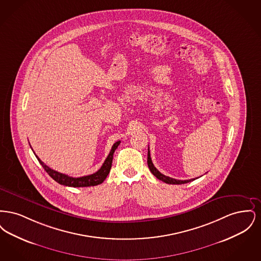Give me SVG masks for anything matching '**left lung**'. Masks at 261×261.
<instances>
[{
    "label": "left lung",
    "mask_w": 261,
    "mask_h": 261,
    "mask_svg": "<svg viewBox=\"0 0 261 261\" xmlns=\"http://www.w3.org/2000/svg\"><path fill=\"white\" fill-rule=\"evenodd\" d=\"M148 166H149V170L150 172L153 174L158 179L162 180L164 183H167V184H172V185H180V184H186L189 183L191 181H194L196 180L197 178H194V179H190V180H176L174 178L171 177H168V176H165L163 174L161 173L153 165V163L151 162V159H150V153H149V149H148Z\"/></svg>",
    "instance_id": "left-lung-1"
}]
</instances>
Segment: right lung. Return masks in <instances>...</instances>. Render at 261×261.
Segmentation results:
<instances>
[{"instance_id":"right-lung-1","label":"right lung","mask_w":261,"mask_h":261,"mask_svg":"<svg viewBox=\"0 0 261 261\" xmlns=\"http://www.w3.org/2000/svg\"><path fill=\"white\" fill-rule=\"evenodd\" d=\"M120 141H117L116 143L113 144L112 149L108 155V158L106 159V161L103 162V164L101 165V167L96 173L87 175V176H82V177H70L68 175L65 174L60 173L56 170H53L49 166H47L44 162H42L37 155L38 161L40 162V164L43 166V168L46 170V172L50 175V177L58 182L59 184L63 185V186L75 187V188H79V187H91L97 186L99 184H101L105 179L107 178V176L110 173L111 168H112V159H113V153L115 151V149H117V147L119 146Z\"/></svg>"}]
</instances>
